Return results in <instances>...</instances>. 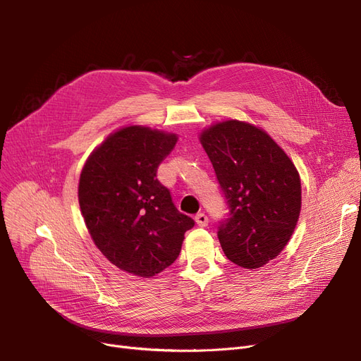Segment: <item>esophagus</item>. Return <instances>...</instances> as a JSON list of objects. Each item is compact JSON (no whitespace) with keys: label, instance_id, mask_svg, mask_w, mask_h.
I'll return each mask as SVG.
<instances>
[{"label":"esophagus","instance_id":"esophagus-1","mask_svg":"<svg viewBox=\"0 0 361 361\" xmlns=\"http://www.w3.org/2000/svg\"><path fill=\"white\" fill-rule=\"evenodd\" d=\"M195 221H196V224H197L199 226H206V225H207V216H206L204 214H197V215L195 216Z\"/></svg>","mask_w":361,"mask_h":361}]
</instances>
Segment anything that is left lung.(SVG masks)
<instances>
[{
	"label": "left lung",
	"mask_w": 361,
	"mask_h": 361,
	"mask_svg": "<svg viewBox=\"0 0 361 361\" xmlns=\"http://www.w3.org/2000/svg\"><path fill=\"white\" fill-rule=\"evenodd\" d=\"M199 140L230 209L219 224L222 250L241 268H262L294 233L301 211L298 171L267 131L249 123H216Z\"/></svg>",
	"instance_id": "1"
}]
</instances>
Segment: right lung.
Segmentation results:
<instances>
[{
  "mask_svg": "<svg viewBox=\"0 0 361 361\" xmlns=\"http://www.w3.org/2000/svg\"><path fill=\"white\" fill-rule=\"evenodd\" d=\"M177 140L174 133L123 127L92 152L82 169L79 204L94 245L136 276H154L173 264L184 233L195 225L157 178Z\"/></svg>",
  "mask_w": 361,
  "mask_h": 361,
  "instance_id": "right-lung-1",
  "label": "right lung"
}]
</instances>
